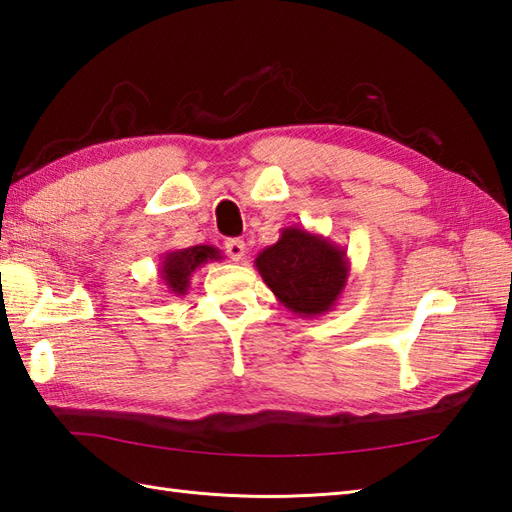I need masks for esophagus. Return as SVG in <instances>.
<instances>
[{
  "mask_svg": "<svg viewBox=\"0 0 512 512\" xmlns=\"http://www.w3.org/2000/svg\"><path fill=\"white\" fill-rule=\"evenodd\" d=\"M224 248H226V255L231 257L233 262H242L246 255V244L242 242V239H226Z\"/></svg>",
  "mask_w": 512,
  "mask_h": 512,
  "instance_id": "34e87169",
  "label": "esophagus"
}]
</instances>
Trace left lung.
Listing matches in <instances>:
<instances>
[{
    "mask_svg": "<svg viewBox=\"0 0 512 512\" xmlns=\"http://www.w3.org/2000/svg\"><path fill=\"white\" fill-rule=\"evenodd\" d=\"M255 268L281 306L303 319L334 310L350 277L347 250L303 226L281 228L277 242L255 257Z\"/></svg>",
    "mask_w": 512,
    "mask_h": 512,
    "instance_id": "left-lung-1",
    "label": "left lung"
}]
</instances>
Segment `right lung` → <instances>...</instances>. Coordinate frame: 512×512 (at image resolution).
Masks as SVG:
<instances>
[{
	"label": "right lung",
	"instance_id": "add662e5",
	"mask_svg": "<svg viewBox=\"0 0 512 512\" xmlns=\"http://www.w3.org/2000/svg\"><path fill=\"white\" fill-rule=\"evenodd\" d=\"M220 259H222L220 248L209 246V244L167 250V253L162 255L160 268H158L162 286H165L169 295L173 297L187 295L195 270L209 262H220Z\"/></svg>",
	"mask_w": 512,
	"mask_h": 512
}]
</instances>
